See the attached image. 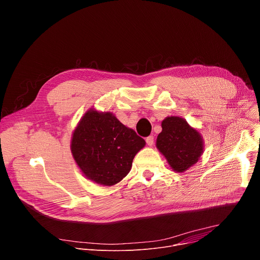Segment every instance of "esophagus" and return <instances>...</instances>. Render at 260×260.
<instances>
[{"instance_id":"obj_1","label":"esophagus","mask_w":260,"mask_h":260,"mask_svg":"<svg viewBox=\"0 0 260 260\" xmlns=\"http://www.w3.org/2000/svg\"><path fill=\"white\" fill-rule=\"evenodd\" d=\"M146 143L148 146H152L154 144V137L153 136H149L146 138Z\"/></svg>"}]
</instances>
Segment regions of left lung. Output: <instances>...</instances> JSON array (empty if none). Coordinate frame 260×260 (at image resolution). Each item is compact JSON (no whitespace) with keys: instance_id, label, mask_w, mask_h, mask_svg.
Here are the masks:
<instances>
[{"instance_id":"1","label":"left lung","mask_w":260,"mask_h":260,"mask_svg":"<svg viewBox=\"0 0 260 260\" xmlns=\"http://www.w3.org/2000/svg\"><path fill=\"white\" fill-rule=\"evenodd\" d=\"M162 131L157 136L156 147L175 172H185L198 162L204 152L201 134L187 121L169 116L161 122Z\"/></svg>"}]
</instances>
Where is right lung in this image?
I'll use <instances>...</instances> for the list:
<instances>
[{"label":"right lung","mask_w":260,"mask_h":260,"mask_svg":"<svg viewBox=\"0 0 260 260\" xmlns=\"http://www.w3.org/2000/svg\"><path fill=\"white\" fill-rule=\"evenodd\" d=\"M145 144L114 114L89 109L73 133L71 151L87 179L112 186L129 173Z\"/></svg>","instance_id":"1"}]
</instances>
